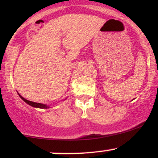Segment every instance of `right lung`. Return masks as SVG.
<instances>
[{
	"label": "right lung",
	"mask_w": 158,
	"mask_h": 158,
	"mask_svg": "<svg viewBox=\"0 0 158 158\" xmlns=\"http://www.w3.org/2000/svg\"><path fill=\"white\" fill-rule=\"evenodd\" d=\"M19 97H21V99H22L25 102L27 103V104H28V105H30V106L34 107V108H41V109H47V108H50V106H47V105L41 104V103H39V102H32V101L27 100V99H24V98H23V97H21V96L19 94Z\"/></svg>",
	"instance_id": "add662e5"
}]
</instances>
